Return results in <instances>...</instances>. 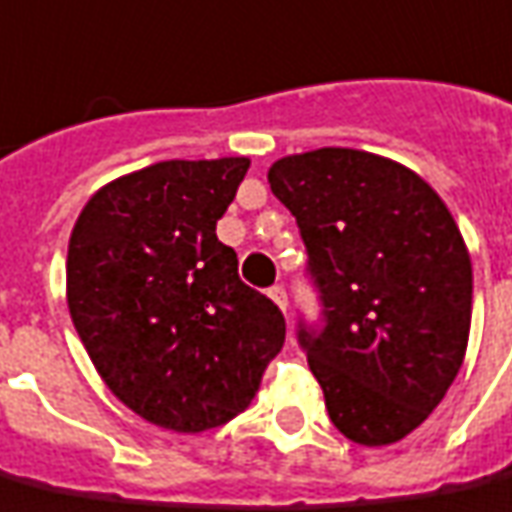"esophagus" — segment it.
<instances>
[{"label": "esophagus", "mask_w": 512, "mask_h": 512, "mask_svg": "<svg viewBox=\"0 0 512 512\" xmlns=\"http://www.w3.org/2000/svg\"><path fill=\"white\" fill-rule=\"evenodd\" d=\"M268 295H271V301H274L282 312H287V293H285V287L282 285H274L271 290H268Z\"/></svg>", "instance_id": "esophagus-1"}]
</instances>
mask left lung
Instances as JSON below:
<instances>
[{
  "label": "left lung",
  "mask_w": 512,
  "mask_h": 512,
  "mask_svg": "<svg viewBox=\"0 0 512 512\" xmlns=\"http://www.w3.org/2000/svg\"><path fill=\"white\" fill-rule=\"evenodd\" d=\"M268 184L301 227L325 328L298 342L333 426L380 448L415 431L456 380L472 323V260L445 200L358 149L290 154Z\"/></svg>",
  "instance_id": "1"
}]
</instances>
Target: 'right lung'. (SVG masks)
I'll return each mask as SVG.
<instances>
[{
	"label": "right lung",
	"mask_w": 512,
	"mask_h": 512,
	"mask_svg": "<svg viewBox=\"0 0 512 512\" xmlns=\"http://www.w3.org/2000/svg\"><path fill=\"white\" fill-rule=\"evenodd\" d=\"M246 170L249 157L154 162L97 189L70 233L75 331L113 396L160 429L236 418L285 344L279 306L217 238Z\"/></svg>",
	"instance_id": "right-lung-1"
}]
</instances>
